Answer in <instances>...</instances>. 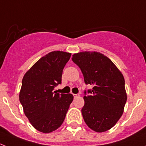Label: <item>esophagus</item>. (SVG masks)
Masks as SVG:
<instances>
[{"label":"esophagus","mask_w":146,"mask_h":146,"mask_svg":"<svg viewBox=\"0 0 146 146\" xmlns=\"http://www.w3.org/2000/svg\"><path fill=\"white\" fill-rule=\"evenodd\" d=\"M80 95H79V94H73V97H74V98H78V97H79Z\"/></svg>","instance_id":"esophagus-1"}]
</instances>
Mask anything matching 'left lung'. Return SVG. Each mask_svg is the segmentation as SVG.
Returning <instances> with one entry per match:
<instances>
[{
  "mask_svg": "<svg viewBox=\"0 0 146 146\" xmlns=\"http://www.w3.org/2000/svg\"><path fill=\"white\" fill-rule=\"evenodd\" d=\"M93 88L84 96L82 114L88 127L98 133L111 129L122 116L127 100L123 74L114 63L98 51H82L72 58ZM86 95V92H85Z\"/></svg>",
  "mask_w": 146,
  "mask_h": 146,
  "instance_id": "8db88e82",
  "label": "left lung"
}]
</instances>
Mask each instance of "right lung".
Instances as JSON below:
<instances>
[{"mask_svg":"<svg viewBox=\"0 0 146 146\" xmlns=\"http://www.w3.org/2000/svg\"><path fill=\"white\" fill-rule=\"evenodd\" d=\"M70 56L64 51H51L38 60L23 78L19 99L23 111L32 126L44 133L61 126L73 100L72 94L53 92L61 83L63 69Z\"/></svg>","mask_w":146,"mask_h":146,"instance_id":"add662e5","label":"right lung"}]
</instances>
